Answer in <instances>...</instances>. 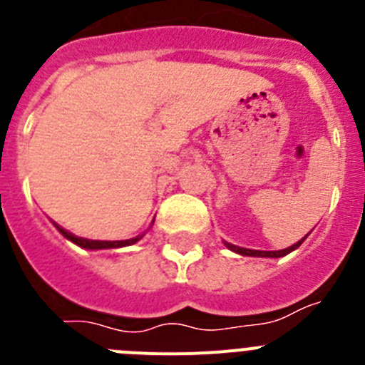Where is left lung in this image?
<instances>
[{"label": "left lung", "mask_w": 365, "mask_h": 365, "mask_svg": "<svg viewBox=\"0 0 365 365\" xmlns=\"http://www.w3.org/2000/svg\"><path fill=\"white\" fill-rule=\"evenodd\" d=\"M307 235H309V234H307ZM307 235H305V237H307ZM305 237H303V240H299L298 243L292 245V247L283 248V250H252V248L235 247V245L227 243V241H225V245H227V248H230L232 252L241 254V256H252V257H283V256H287V254H289V252H292V250H296V248H298L299 245H302L303 241H305Z\"/></svg>", "instance_id": "obj_1"}]
</instances>
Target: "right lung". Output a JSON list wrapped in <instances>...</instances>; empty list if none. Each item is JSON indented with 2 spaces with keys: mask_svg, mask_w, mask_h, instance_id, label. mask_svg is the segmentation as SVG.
I'll return each mask as SVG.
<instances>
[{
  "mask_svg": "<svg viewBox=\"0 0 365 365\" xmlns=\"http://www.w3.org/2000/svg\"><path fill=\"white\" fill-rule=\"evenodd\" d=\"M54 227L60 230V234L63 235V237H67L69 241H73L74 245H78V247L82 248H89V250H102V248H120V247H128V245H133L137 243L143 235H137V237H133V240H125V241H93V240H86V237H78V235L71 234L69 230H66V228H62L60 225H56L54 222Z\"/></svg>",
  "mask_w": 365,
  "mask_h": 365,
  "instance_id": "right-lung-1",
  "label": "right lung"
}]
</instances>
